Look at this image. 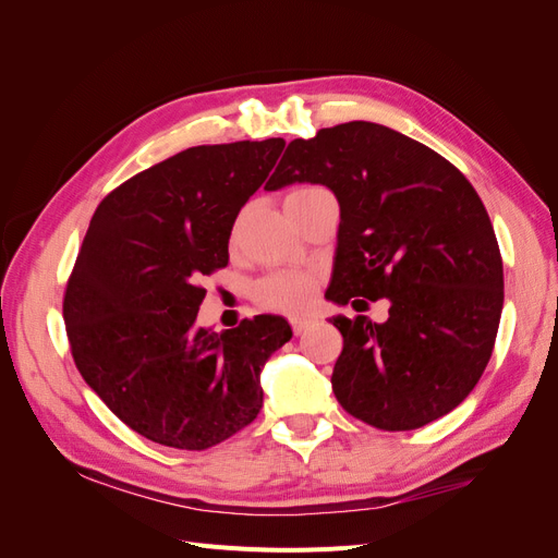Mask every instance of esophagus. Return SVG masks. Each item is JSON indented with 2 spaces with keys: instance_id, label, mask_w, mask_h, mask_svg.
<instances>
[{
  "instance_id": "obj_1",
  "label": "esophagus",
  "mask_w": 558,
  "mask_h": 558,
  "mask_svg": "<svg viewBox=\"0 0 558 558\" xmlns=\"http://www.w3.org/2000/svg\"><path fill=\"white\" fill-rule=\"evenodd\" d=\"M310 324H312V320H307V318H291V328H293L295 335H300L302 330H307Z\"/></svg>"
}]
</instances>
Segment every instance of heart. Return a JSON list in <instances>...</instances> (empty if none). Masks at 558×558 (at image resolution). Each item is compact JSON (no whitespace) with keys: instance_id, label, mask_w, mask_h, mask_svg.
I'll list each match as a JSON object with an SVG mask.
<instances>
[{"instance_id":"obj_1","label":"heart","mask_w":558,"mask_h":558,"mask_svg":"<svg viewBox=\"0 0 558 558\" xmlns=\"http://www.w3.org/2000/svg\"><path fill=\"white\" fill-rule=\"evenodd\" d=\"M324 189L318 185H300V189H293L289 195H286V202L305 197L312 193H318ZM318 289V275L312 272V269H300V267H289V269H277V272H269L263 277L256 289H253V298L260 307L265 310H275L283 314H302L314 300V293Z\"/></svg>"}]
</instances>
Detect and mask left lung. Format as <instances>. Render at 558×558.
<instances>
[{
	"instance_id": "obj_1",
	"label": "left lung",
	"mask_w": 558,
	"mask_h": 558,
	"mask_svg": "<svg viewBox=\"0 0 558 558\" xmlns=\"http://www.w3.org/2000/svg\"><path fill=\"white\" fill-rule=\"evenodd\" d=\"M324 183L340 202L328 300H388V318L337 316L342 408L379 430L449 414L480 381L502 312V258L484 202L459 167L367 121L286 146L267 191Z\"/></svg>"
}]
</instances>
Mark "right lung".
Here are the masks:
<instances>
[{"label":"right lung","instance_id":"add662e5","mask_svg":"<svg viewBox=\"0 0 558 558\" xmlns=\"http://www.w3.org/2000/svg\"><path fill=\"white\" fill-rule=\"evenodd\" d=\"M283 140L185 148L113 189L95 209L62 314L81 377L146 440L205 451L263 408L260 369L291 340L281 316L221 335L197 326L202 277L228 265L234 218Z\"/></svg>","mask_w":558,"mask_h":558}]
</instances>
